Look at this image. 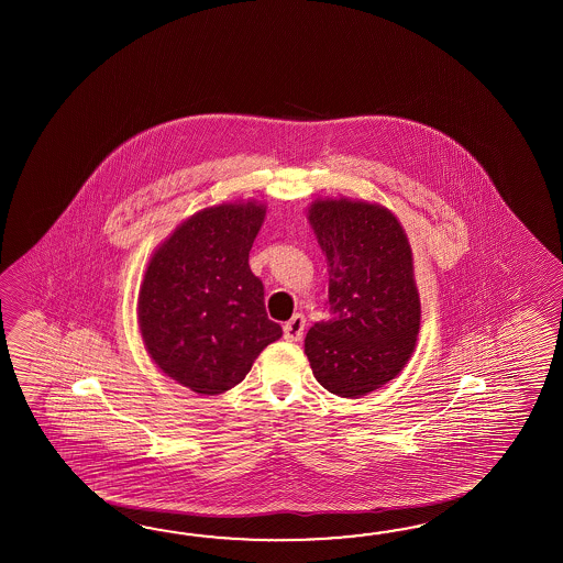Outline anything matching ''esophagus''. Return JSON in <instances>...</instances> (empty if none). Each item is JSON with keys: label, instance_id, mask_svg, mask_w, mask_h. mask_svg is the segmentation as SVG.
<instances>
[{"label": "esophagus", "instance_id": "34e87169", "mask_svg": "<svg viewBox=\"0 0 563 563\" xmlns=\"http://www.w3.org/2000/svg\"><path fill=\"white\" fill-rule=\"evenodd\" d=\"M303 328H306V320L301 313H296L289 322L284 325V338L289 342H299L303 335Z\"/></svg>", "mask_w": 563, "mask_h": 563}]
</instances>
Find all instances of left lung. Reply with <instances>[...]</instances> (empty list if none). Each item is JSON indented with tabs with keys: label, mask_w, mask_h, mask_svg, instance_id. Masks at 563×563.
<instances>
[{
	"label": "left lung",
	"mask_w": 563,
	"mask_h": 563,
	"mask_svg": "<svg viewBox=\"0 0 563 563\" xmlns=\"http://www.w3.org/2000/svg\"><path fill=\"white\" fill-rule=\"evenodd\" d=\"M308 221L328 262L330 308L306 334V356L332 395H371L395 380L419 340L407 231L388 207L350 197L311 201Z\"/></svg>",
	"instance_id": "8db88e82"
}]
</instances>
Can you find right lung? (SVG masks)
<instances>
[{
    "instance_id": "1",
    "label": "right lung",
    "mask_w": 563,
    "mask_h": 563,
    "mask_svg": "<svg viewBox=\"0 0 563 563\" xmlns=\"http://www.w3.org/2000/svg\"><path fill=\"white\" fill-rule=\"evenodd\" d=\"M267 205H213L185 219L156 247L139 289L136 320L156 368L201 396L247 376L282 325L265 313L250 252Z\"/></svg>"
}]
</instances>
